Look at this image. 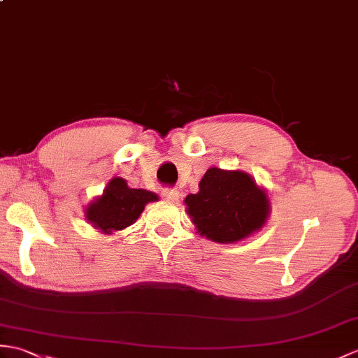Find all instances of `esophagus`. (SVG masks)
Returning a JSON list of instances; mask_svg holds the SVG:
<instances>
[{"instance_id": "esophagus-1", "label": "esophagus", "mask_w": 358, "mask_h": 358, "mask_svg": "<svg viewBox=\"0 0 358 358\" xmlns=\"http://www.w3.org/2000/svg\"><path fill=\"white\" fill-rule=\"evenodd\" d=\"M163 198L166 199V201H177L178 199V190L176 189H164L162 192Z\"/></svg>"}]
</instances>
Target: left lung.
Returning <instances> with one entry per match:
<instances>
[{
  "label": "left lung",
  "instance_id": "left-lung-1",
  "mask_svg": "<svg viewBox=\"0 0 358 358\" xmlns=\"http://www.w3.org/2000/svg\"><path fill=\"white\" fill-rule=\"evenodd\" d=\"M196 194L185 198L186 210L199 235L234 244L264 227L270 213L265 190L243 171L207 169Z\"/></svg>",
  "mask_w": 358,
  "mask_h": 358
}]
</instances>
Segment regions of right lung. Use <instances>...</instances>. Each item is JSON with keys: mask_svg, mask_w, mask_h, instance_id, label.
Wrapping results in <instances>:
<instances>
[{"mask_svg": "<svg viewBox=\"0 0 358 358\" xmlns=\"http://www.w3.org/2000/svg\"><path fill=\"white\" fill-rule=\"evenodd\" d=\"M159 201V195L145 189H131L127 180L114 177L103 194L85 209L87 220L102 234L123 230L134 224L148 203Z\"/></svg>", "mask_w": 358, "mask_h": 358, "instance_id": "right-lung-1", "label": "right lung"}]
</instances>
